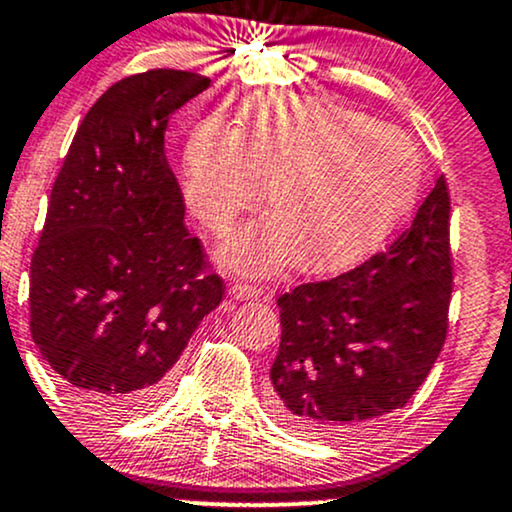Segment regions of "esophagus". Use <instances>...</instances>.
I'll list each match as a JSON object with an SVG mask.
<instances>
[{
    "label": "esophagus",
    "instance_id": "1",
    "mask_svg": "<svg viewBox=\"0 0 512 512\" xmlns=\"http://www.w3.org/2000/svg\"><path fill=\"white\" fill-rule=\"evenodd\" d=\"M262 294H265V291H262L260 286H252V284H245V282H235L233 286H230V296H233L235 301L260 299Z\"/></svg>",
    "mask_w": 512,
    "mask_h": 512
}]
</instances>
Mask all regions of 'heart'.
<instances>
[{
  "label": "heart",
  "mask_w": 512,
  "mask_h": 512,
  "mask_svg": "<svg viewBox=\"0 0 512 512\" xmlns=\"http://www.w3.org/2000/svg\"><path fill=\"white\" fill-rule=\"evenodd\" d=\"M272 216L218 250L223 265L323 274L355 265L396 226L418 182V150L389 123L303 94H260L230 128L206 121L184 145V199L213 233L265 201Z\"/></svg>",
  "instance_id": "heart-1"
}]
</instances>
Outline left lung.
I'll list each match as a JSON object with an SVG mask.
<instances>
[{"mask_svg":"<svg viewBox=\"0 0 512 512\" xmlns=\"http://www.w3.org/2000/svg\"><path fill=\"white\" fill-rule=\"evenodd\" d=\"M452 296L445 177L389 250L279 296L269 411L284 428L345 437L403 408L440 355Z\"/></svg>","mask_w":512,"mask_h":512,"instance_id":"8db88e82","label":"left lung"}]
</instances>
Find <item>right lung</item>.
I'll return each instance as SVG.
<instances>
[{
    "label": "right lung",
    "mask_w": 512,
    "mask_h": 512,
    "mask_svg": "<svg viewBox=\"0 0 512 512\" xmlns=\"http://www.w3.org/2000/svg\"><path fill=\"white\" fill-rule=\"evenodd\" d=\"M209 84L182 70L111 84L50 192L31 260V335L92 413L128 418L165 396L189 338L223 299L165 155L172 114Z\"/></svg>",
    "instance_id": "add662e5"
}]
</instances>
